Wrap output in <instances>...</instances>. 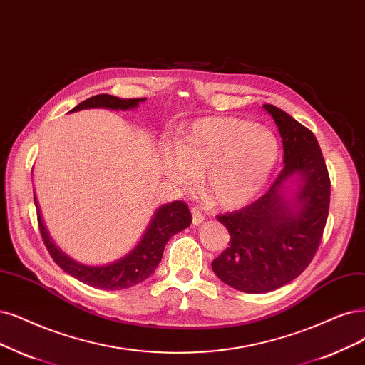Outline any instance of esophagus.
<instances>
[{"instance_id": "34e87169", "label": "esophagus", "mask_w": 365, "mask_h": 365, "mask_svg": "<svg viewBox=\"0 0 365 365\" xmlns=\"http://www.w3.org/2000/svg\"><path fill=\"white\" fill-rule=\"evenodd\" d=\"M191 212H192V224H194V225H200L201 222L205 221V215L201 213L197 207H192Z\"/></svg>"}]
</instances>
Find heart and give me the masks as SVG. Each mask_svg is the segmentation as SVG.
I'll return each instance as SVG.
<instances>
[{"instance_id":"b5f03b06","label":"heart","mask_w":365,"mask_h":365,"mask_svg":"<svg viewBox=\"0 0 365 365\" xmlns=\"http://www.w3.org/2000/svg\"><path fill=\"white\" fill-rule=\"evenodd\" d=\"M278 135L264 125L236 117L200 118L162 147L160 167L178 186L190 190L203 173V190L222 207H240L257 197L278 164Z\"/></svg>"}]
</instances>
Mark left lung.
I'll return each mask as SVG.
<instances>
[{
	"instance_id": "left-lung-1",
	"label": "left lung",
	"mask_w": 365,
	"mask_h": 365,
	"mask_svg": "<svg viewBox=\"0 0 365 365\" xmlns=\"http://www.w3.org/2000/svg\"><path fill=\"white\" fill-rule=\"evenodd\" d=\"M278 126L284 168L263 197L218 215L230 247L212 262L227 286L245 293L277 290L313 260L329 212L331 182L312 130L275 105H263Z\"/></svg>"
}]
</instances>
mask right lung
<instances>
[{"label": "right lung", "instance_id": "1", "mask_svg": "<svg viewBox=\"0 0 365 365\" xmlns=\"http://www.w3.org/2000/svg\"><path fill=\"white\" fill-rule=\"evenodd\" d=\"M144 101L145 99H120L111 96V94H98V96H93L84 102H81L69 113L91 110V108L128 111L137 108ZM34 205L37 209L38 230L42 233L43 242L53 262H56L64 272L79 279L81 282H84V284L102 290L129 289L147 279L156 271L158 264L160 263L162 254H164V248L170 237L185 230V228L190 227V224L192 222L191 212L183 201H171V203L162 205L155 210L150 222H148L143 236L137 242V245H135L128 254L111 263L93 266L76 262L53 244V240L49 236L43 224V218L37 205L36 194Z\"/></svg>", "mask_w": 365, "mask_h": 365}]
</instances>
